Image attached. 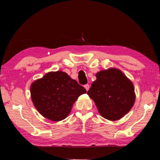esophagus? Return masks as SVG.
I'll use <instances>...</instances> for the list:
<instances>
[{
	"label": "esophagus",
	"instance_id": "34e87169",
	"mask_svg": "<svg viewBox=\"0 0 160 160\" xmlns=\"http://www.w3.org/2000/svg\"><path fill=\"white\" fill-rule=\"evenodd\" d=\"M84 87H85V89H86V90L88 91V90H89V88H90V85H88V84H86V85H84Z\"/></svg>",
	"mask_w": 160,
	"mask_h": 160
}]
</instances>
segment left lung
Instances as JSON below:
<instances>
[{"mask_svg": "<svg viewBox=\"0 0 160 160\" xmlns=\"http://www.w3.org/2000/svg\"><path fill=\"white\" fill-rule=\"evenodd\" d=\"M88 94L103 118L118 120L132 108L135 101L132 82L120 70L109 69L96 74Z\"/></svg>", "mask_w": 160, "mask_h": 160, "instance_id": "left-lung-1", "label": "left lung"}]
</instances>
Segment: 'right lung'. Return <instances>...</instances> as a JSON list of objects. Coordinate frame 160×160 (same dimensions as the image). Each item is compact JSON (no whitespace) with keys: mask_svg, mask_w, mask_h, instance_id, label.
<instances>
[{"mask_svg":"<svg viewBox=\"0 0 160 160\" xmlns=\"http://www.w3.org/2000/svg\"><path fill=\"white\" fill-rule=\"evenodd\" d=\"M86 90L68 74L49 72L31 85V95L36 108L45 118L59 121L69 115L75 101Z\"/></svg>","mask_w":160,"mask_h":160,"instance_id":"1","label":"right lung"}]
</instances>
